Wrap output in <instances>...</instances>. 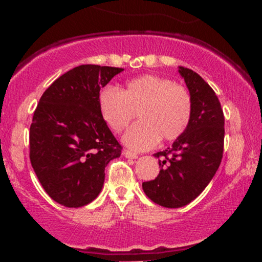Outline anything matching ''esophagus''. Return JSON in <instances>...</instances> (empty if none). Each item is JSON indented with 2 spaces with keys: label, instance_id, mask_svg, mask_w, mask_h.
<instances>
[{
  "label": "esophagus",
  "instance_id": "obj_1",
  "mask_svg": "<svg viewBox=\"0 0 262 262\" xmlns=\"http://www.w3.org/2000/svg\"><path fill=\"white\" fill-rule=\"evenodd\" d=\"M123 155H124L127 159H138V154L130 151V150H124V151H123Z\"/></svg>",
  "mask_w": 262,
  "mask_h": 262
}]
</instances>
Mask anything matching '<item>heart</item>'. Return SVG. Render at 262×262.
I'll return each mask as SVG.
<instances>
[{
    "label": "heart",
    "instance_id": "obj_1",
    "mask_svg": "<svg viewBox=\"0 0 262 262\" xmlns=\"http://www.w3.org/2000/svg\"><path fill=\"white\" fill-rule=\"evenodd\" d=\"M98 110L114 132H121L135 112L140 121L129 127L122 140L141 151L159 140H175L188 127L192 116L191 96L185 87L158 75H143L127 81L121 91L107 86L98 93Z\"/></svg>",
    "mask_w": 262,
    "mask_h": 262
}]
</instances>
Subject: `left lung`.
Wrapping results in <instances>:
<instances>
[{
	"label": "left lung",
	"instance_id": "8db88e82",
	"mask_svg": "<svg viewBox=\"0 0 262 262\" xmlns=\"http://www.w3.org/2000/svg\"><path fill=\"white\" fill-rule=\"evenodd\" d=\"M192 100L188 127L171 148L154 154L160 172L143 189L152 202L180 208L202 193L217 172L224 145V116L212 87L191 69L179 66Z\"/></svg>",
	"mask_w": 262,
	"mask_h": 262
}]
</instances>
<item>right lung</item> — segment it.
<instances>
[{
    "label": "right lung",
    "instance_id": "1",
    "mask_svg": "<svg viewBox=\"0 0 262 262\" xmlns=\"http://www.w3.org/2000/svg\"><path fill=\"white\" fill-rule=\"evenodd\" d=\"M123 70L80 65L54 81L39 100L29 132L31 162L59 204L91 203L103 187L108 162L122 154L98 110V93Z\"/></svg>",
    "mask_w": 262,
    "mask_h": 262
}]
</instances>
